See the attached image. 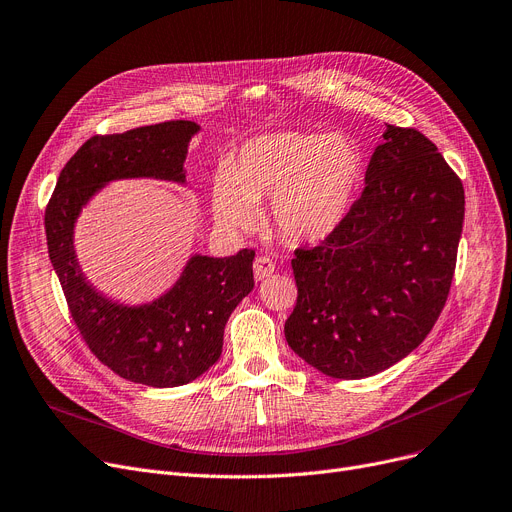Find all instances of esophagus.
Returning <instances> with one entry per match:
<instances>
[{"instance_id":"esophagus-1","label":"esophagus","mask_w":512,"mask_h":512,"mask_svg":"<svg viewBox=\"0 0 512 512\" xmlns=\"http://www.w3.org/2000/svg\"><path fill=\"white\" fill-rule=\"evenodd\" d=\"M274 272H276V263H274L270 257L259 255V257L255 259V263H253V274H255V280H265V278H270Z\"/></svg>"}]
</instances>
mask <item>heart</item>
I'll return each instance as SVG.
<instances>
[{
	"label": "heart",
	"instance_id": "1",
	"mask_svg": "<svg viewBox=\"0 0 512 512\" xmlns=\"http://www.w3.org/2000/svg\"><path fill=\"white\" fill-rule=\"evenodd\" d=\"M365 155L344 132L280 130L242 145L211 184V207L226 228H251L272 197V226L294 245L332 236L365 180Z\"/></svg>",
	"mask_w": 512,
	"mask_h": 512
}]
</instances>
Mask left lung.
<instances>
[{"instance_id": "1", "label": "left lung", "mask_w": 512, "mask_h": 512, "mask_svg": "<svg viewBox=\"0 0 512 512\" xmlns=\"http://www.w3.org/2000/svg\"><path fill=\"white\" fill-rule=\"evenodd\" d=\"M465 191L438 147L388 124L338 230L297 249L288 346L338 380L380 373L425 340L454 276Z\"/></svg>"}]
</instances>
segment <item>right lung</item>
Here are the masks:
<instances>
[{
  "label": "right lung",
  "mask_w": 512,
  "mask_h": 512,
  "mask_svg": "<svg viewBox=\"0 0 512 512\" xmlns=\"http://www.w3.org/2000/svg\"><path fill=\"white\" fill-rule=\"evenodd\" d=\"M197 130L195 122L170 120L120 134H95L68 159L45 209L49 259L80 336L120 378L153 388L193 382L220 359L226 321L255 286V251L242 249L224 259L195 255L164 297L124 307L85 280L72 232L80 209L105 182H184L186 147Z\"/></svg>",
  "instance_id": "obj_1"
}]
</instances>
